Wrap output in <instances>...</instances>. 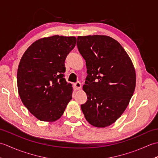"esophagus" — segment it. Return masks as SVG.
Segmentation results:
<instances>
[{"label": "esophagus", "instance_id": "obj_1", "mask_svg": "<svg viewBox=\"0 0 158 158\" xmlns=\"http://www.w3.org/2000/svg\"><path fill=\"white\" fill-rule=\"evenodd\" d=\"M74 88L75 90H79L81 88V83L79 81H77V83H74Z\"/></svg>", "mask_w": 158, "mask_h": 158}]
</instances>
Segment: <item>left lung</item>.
I'll list each match as a JSON object with an SVG mask.
<instances>
[{"mask_svg": "<svg viewBox=\"0 0 158 158\" xmlns=\"http://www.w3.org/2000/svg\"><path fill=\"white\" fill-rule=\"evenodd\" d=\"M77 45L88 73L83 86L88 100L82 111L93 126H109L122 115L135 92V66L123 47L109 36H79Z\"/></svg>", "mask_w": 158, "mask_h": 158, "instance_id": "8db88e82", "label": "left lung"}]
</instances>
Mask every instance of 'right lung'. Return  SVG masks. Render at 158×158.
I'll return each instance as SVG.
<instances>
[{"label": "right lung", "mask_w": 158, "mask_h": 158, "mask_svg": "<svg viewBox=\"0 0 158 158\" xmlns=\"http://www.w3.org/2000/svg\"><path fill=\"white\" fill-rule=\"evenodd\" d=\"M75 36L53 35L36 40L23 53L17 74L18 93L31 113L53 122L63 115L73 88L64 77L66 56L75 48Z\"/></svg>", "instance_id": "1"}]
</instances>
